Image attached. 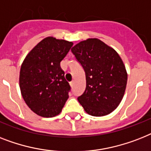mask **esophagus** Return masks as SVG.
<instances>
[{
    "label": "esophagus",
    "mask_w": 151,
    "mask_h": 151,
    "mask_svg": "<svg viewBox=\"0 0 151 151\" xmlns=\"http://www.w3.org/2000/svg\"><path fill=\"white\" fill-rule=\"evenodd\" d=\"M70 86L71 87H73V85H74V81H72L71 82H70Z\"/></svg>",
    "instance_id": "34e87169"
}]
</instances>
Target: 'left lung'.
<instances>
[{
	"label": "left lung",
	"mask_w": 151,
	"mask_h": 151,
	"mask_svg": "<svg viewBox=\"0 0 151 151\" xmlns=\"http://www.w3.org/2000/svg\"><path fill=\"white\" fill-rule=\"evenodd\" d=\"M71 52L86 77V88L78 101L91 116L109 115L119 106L127 87V73L122 59L98 39L80 42Z\"/></svg>",
	"instance_id": "8db88e82"
}]
</instances>
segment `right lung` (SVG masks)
<instances>
[{"instance_id":"obj_1","label":"right lung","mask_w":151,"mask_h":151,"mask_svg":"<svg viewBox=\"0 0 151 151\" xmlns=\"http://www.w3.org/2000/svg\"><path fill=\"white\" fill-rule=\"evenodd\" d=\"M72 46L71 42L46 37L23 61L19 75L21 93L29 109L38 116H57L69 98L70 86L60 62Z\"/></svg>"}]
</instances>
